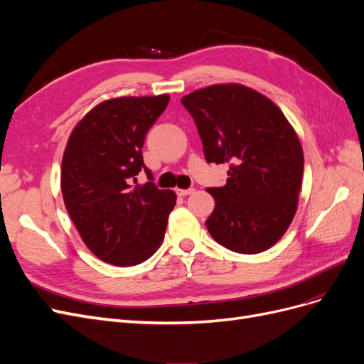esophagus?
Here are the masks:
<instances>
[{
	"label": "esophagus",
	"mask_w": 364,
	"mask_h": 364,
	"mask_svg": "<svg viewBox=\"0 0 364 364\" xmlns=\"http://www.w3.org/2000/svg\"><path fill=\"white\" fill-rule=\"evenodd\" d=\"M193 193H194V188H186V190H181V188H178V190H176V194L181 196V197H185V196L193 194Z\"/></svg>",
	"instance_id": "obj_1"
}]
</instances>
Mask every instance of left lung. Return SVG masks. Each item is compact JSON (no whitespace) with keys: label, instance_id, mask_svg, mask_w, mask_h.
Returning a JSON list of instances; mask_svg holds the SVG:
<instances>
[{"label":"left lung","instance_id":"left-lung-1","mask_svg":"<svg viewBox=\"0 0 364 364\" xmlns=\"http://www.w3.org/2000/svg\"><path fill=\"white\" fill-rule=\"evenodd\" d=\"M181 103L206 162L230 164L226 185L206 188L215 200L208 232L237 253L267 250L289 229L299 199L304 153L294 129L277 105L243 85L208 86Z\"/></svg>","mask_w":364,"mask_h":364}]
</instances>
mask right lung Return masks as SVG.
Here are the masks:
<instances>
[{"label": "right lung", "mask_w": 364, "mask_h": 364, "mask_svg": "<svg viewBox=\"0 0 364 364\" xmlns=\"http://www.w3.org/2000/svg\"><path fill=\"white\" fill-rule=\"evenodd\" d=\"M168 102L167 94L106 100L82 118L65 149V206L87 249L114 266H136L150 258L176 205L174 191L151 182L141 151ZM139 171H146L150 183L134 185Z\"/></svg>", "instance_id": "right-lung-1"}]
</instances>
